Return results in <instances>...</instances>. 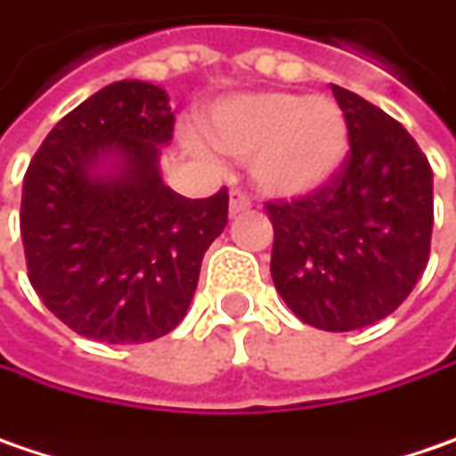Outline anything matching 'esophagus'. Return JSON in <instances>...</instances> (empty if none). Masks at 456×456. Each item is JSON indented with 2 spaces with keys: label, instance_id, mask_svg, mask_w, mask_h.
<instances>
[{
  "label": "esophagus",
  "instance_id": "34e87169",
  "mask_svg": "<svg viewBox=\"0 0 456 456\" xmlns=\"http://www.w3.org/2000/svg\"><path fill=\"white\" fill-rule=\"evenodd\" d=\"M246 210H251V200L241 189H231V215H241Z\"/></svg>",
  "mask_w": 456,
  "mask_h": 456
}]
</instances>
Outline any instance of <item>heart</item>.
<instances>
[{
  "label": "heart",
  "instance_id": "1",
  "mask_svg": "<svg viewBox=\"0 0 456 456\" xmlns=\"http://www.w3.org/2000/svg\"><path fill=\"white\" fill-rule=\"evenodd\" d=\"M223 152L254 155V183L273 197H301L324 186L347 152V121L330 98L265 90L220 101L205 121Z\"/></svg>",
  "mask_w": 456,
  "mask_h": 456
}]
</instances>
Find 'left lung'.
I'll return each mask as SVG.
<instances>
[{
    "label": "left lung",
    "mask_w": 456,
    "mask_h": 456,
    "mask_svg": "<svg viewBox=\"0 0 456 456\" xmlns=\"http://www.w3.org/2000/svg\"><path fill=\"white\" fill-rule=\"evenodd\" d=\"M350 150L324 186L267 202L270 273L290 311L316 330L350 332L389 316L426 273L434 171L407 129L332 85Z\"/></svg>",
    "instance_id": "1"
}]
</instances>
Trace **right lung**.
I'll return each instance as SVG.
<instances>
[{
  "mask_svg": "<svg viewBox=\"0 0 456 456\" xmlns=\"http://www.w3.org/2000/svg\"><path fill=\"white\" fill-rule=\"evenodd\" d=\"M166 90L106 85L64 116L33 155L20 205L28 280L82 338L150 342L189 309L208 246L228 223V189L189 200L158 171L174 137ZM117 155L111 175L97 174Z\"/></svg>",
  "mask_w": 456,
  "mask_h": 456,
  "instance_id": "add662e5",
  "label": "right lung"
}]
</instances>
